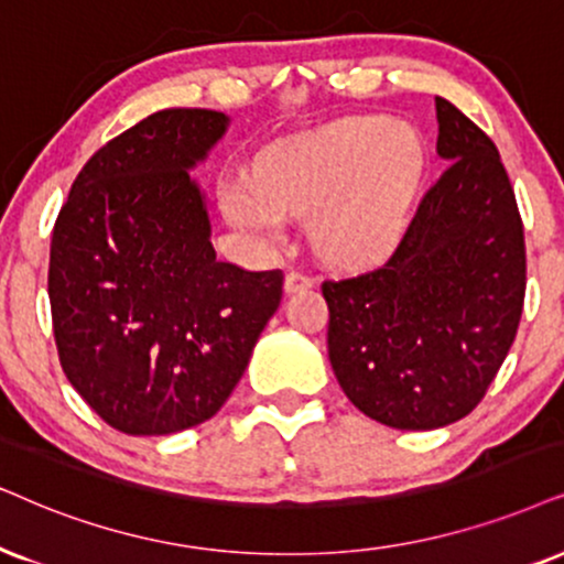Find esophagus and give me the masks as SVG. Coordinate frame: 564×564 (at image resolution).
Returning a JSON list of instances; mask_svg holds the SVG:
<instances>
[{"label": "esophagus", "instance_id": "34e87169", "mask_svg": "<svg viewBox=\"0 0 564 564\" xmlns=\"http://www.w3.org/2000/svg\"><path fill=\"white\" fill-rule=\"evenodd\" d=\"M312 278L302 273V270H289L286 273V281H283V289H286V294H299V291H306L312 289Z\"/></svg>", "mask_w": 564, "mask_h": 564}]
</instances>
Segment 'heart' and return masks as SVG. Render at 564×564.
I'll use <instances>...</instances> for the list:
<instances>
[{
	"instance_id": "b5f03b06",
	"label": "heart",
	"mask_w": 564,
	"mask_h": 564,
	"mask_svg": "<svg viewBox=\"0 0 564 564\" xmlns=\"http://www.w3.org/2000/svg\"><path fill=\"white\" fill-rule=\"evenodd\" d=\"M426 174L424 142L388 117H354L262 155L254 176L226 182L239 229L278 237L286 213H312L327 258L369 262L401 239Z\"/></svg>"
}]
</instances>
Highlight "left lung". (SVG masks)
<instances>
[{
  "label": "left lung",
  "mask_w": 564,
  "mask_h": 564,
  "mask_svg": "<svg viewBox=\"0 0 564 564\" xmlns=\"http://www.w3.org/2000/svg\"><path fill=\"white\" fill-rule=\"evenodd\" d=\"M451 161L384 265L325 281L327 356L356 409L393 430L468 416L516 340L525 296L523 224L495 142L445 98Z\"/></svg>",
  "instance_id": "1"
}]
</instances>
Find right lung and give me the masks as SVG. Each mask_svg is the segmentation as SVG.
<instances>
[{
  "label": "right lung",
  "mask_w": 564,
  "mask_h": 564,
  "mask_svg": "<svg viewBox=\"0 0 564 564\" xmlns=\"http://www.w3.org/2000/svg\"><path fill=\"white\" fill-rule=\"evenodd\" d=\"M231 119L163 109L85 163L48 260L67 380L124 434H174L216 416L283 296L281 270L220 262L189 171Z\"/></svg>",
  "instance_id": "obj_1"
}]
</instances>
